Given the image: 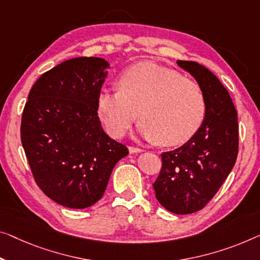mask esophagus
<instances>
[{
  "instance_id": "34e87169",
  "label": "esophagus",
  "mask_w": 260,
  "mask_h": 260,
  "mask_svg": "<svg viewBox=\"0 0 260 260\" xmlns=\"http://www.w3.org/2000/svg\"><path fill=\"white\" fill-rule=\"evenodd\" d=\"M129 153L131 154H137V153H141L143 150L141 148H138V147H129Z\"/></svg>"
}]
</instances>
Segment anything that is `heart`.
Returning a JSON list of instances; mask_svg holds the SVG:
<instances>
[{
	"instance_id": "heart-1",
	"label": "heart",
	"mask_w": 260,
	"mask_h": 260,
	"mask_svg": "<svg viewBox=\"0 0 260 260\" xmlns=\"http://www.w3.org/2000/svg\"><path fill=\"white\" fill-rule=\"evenodd\" d=\"M118 87L103 88L96 96V114L112 137L122 138L137 117L140 137L164 146L185 143L202 126V88L172 69L137 64L119 76Z\"/></svg>"
}]
</instances>
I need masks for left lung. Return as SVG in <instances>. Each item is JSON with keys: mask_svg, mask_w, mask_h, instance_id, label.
I'll return each mask as SVG.
<instances>
[{"mask_svg": "<svg viewBox=\"0 0 260 260\" xmlns=\"http://www.w3.org/2000/svg\"><path fill=\"white\" fill-rule=\"evenodd\" d=\"M204 93L205 117L190 140L162 153V168L153 188L160 204L177 215L203 209L218 191L238 154L237 111L218 78L196 61L177 60Z\"/></svg>", "mask_w": 260, "mask_h": 260, "instance_id": "obj_1", "label": "left lung"}]
</instances>
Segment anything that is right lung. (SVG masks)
<instances>
[{
    "label": "right lung",
    "instance_id": "right-lung-1",
    "mask_svg": "<svg viewBox=\"0 0 260 260\" xmlns=\"http://www.w3.org/2000/svg\"><path fill=\"white\" fill-rule=\"evenodd\" d=\"M107 69L99 57L65 60L37 79L23 111L21 140L35 181L63 207L98 202L114 166L128 155L104 132L96 114Z\"/></svg>",
    "mask_w": 260,
    "mask_h": 260
}]
</instances>
